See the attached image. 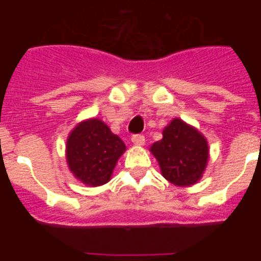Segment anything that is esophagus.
Listing matches in <instances>:
<instances>
[{
    "mask_svg": "<svg viewBox=\"0 0 261 261\" xmlns=\"http://www.w3.org/2000/svg\"><path fill=\"white\" fill-rule=\"evenodd\" d=\"M132 142L135 145H144L145 144V136L144 135H133Z\"/></svg>",
    "mask_w": 261,
    "mask_h": 261,
    "instance_id": "esophagus-1",
    "label": "esophagus"
}]
</instances>
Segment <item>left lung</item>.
<instances>
[{
    "label": "left lung",
    "instance_id": "8db88e82",
    "mask_svg": "<svg viewBox=\"0 0 261 261\" xmlns=\"http://www.w3.org/2000/svg\"><path fill=\"white\" fill-rule=\"evenodd\" d=\"M151 153L168 181L192 186L201 177L208 162L206 140L181 120H172L163 130V138L151 146Z\"/></svg>",
    "mask_w": 261,
    "mask_h": 261
}]
</instances>
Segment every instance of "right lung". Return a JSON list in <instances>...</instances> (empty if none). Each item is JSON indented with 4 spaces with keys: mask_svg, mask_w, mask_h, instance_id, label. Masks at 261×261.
Instances as JSON below:
<instances>
[{
    "mask_svg": "<svg viewBox=\"0 0 261 261\" xmlns=\"http://www.w3.org/2000/svg\"><path fill=\"white\" fill-rule=\"evenodd\" d=\"M125 145L103 121L91 119L81 123L66 142L70 171L86 186H102L110 180Z\"/></svg>",
    "mask_w": 261,
    "mask_h": 261,
    "instance_id": "right-lung-1",
    "label": "right lung"
}]
</instances>
